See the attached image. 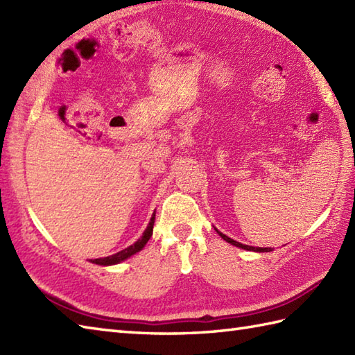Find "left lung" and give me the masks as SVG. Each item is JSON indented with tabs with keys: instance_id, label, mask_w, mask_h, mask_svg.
<instances>
[{
	"instance_id": "obj_1",
	"label": "left lung",
	"mask_w": 355,
	"mask_h": 355,
	"mask_svg": "<svg viewBox=\"0 0 355 355\" xmlns=\"http://www.w3.org/2000/svg\"><path fill=\"white\" fill-rule=\"evenodd\" d=\"M218 232V230H216ZM220 233V236L224 239V241H227V243H230L232 245H235V247H239V248H244V250H250V252H259V253H263V252H271V247H252V245H245V244H241V243H238V241H233L232 238H229V236H225L224 233H221V232H218Z\"/></svg>"
}]
</instances>
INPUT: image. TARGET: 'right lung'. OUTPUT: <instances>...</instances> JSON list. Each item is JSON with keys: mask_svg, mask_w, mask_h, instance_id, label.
Segmentation results:
<instances>
[{"mask_svg": "<svg viewBox=\"0 0 355 355\" xmlns=\"http://www.w3.org/2000/svg\"><path fill=\"white\" fill-rule=\"evenodd\" d=\"M154 220H155V214L153 215V218H150V221L148 224L146 230L143 232V235L140 236L139 241H135V243L130 247L123 248V250L117 252L116 254H111V256H107V258H99V259H92L93 263H97V266H114V263H119L122 262L125 259L130 258V256L135 254L137 252H140L143 247L146 245V243L149 241V238L153 236V229H154Z\"/></svg>", "mask_w": 355, "mask_h": 355, "instance_id": "add662e5", "label": "right lung"}]
</instances>
